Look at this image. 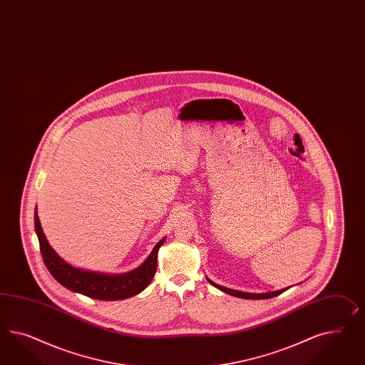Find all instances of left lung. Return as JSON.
I'll return each mask as SVG.
<instances>
[{"instance_id": "8db88e82", "label": "left lung", "mask_w": 365, "mask_h": 365, "mask_svg": "<svg viewBox=\"0 0 365 365\" xmlns=\"http://www.w3.org/2000/svg\"><path fill=\"white\" fill-rule=\"evenodd\" d=\"M208 283H211L212 286L217 287V289L226 292L228 295L237 296V297H242V299H271V297H275V296L280 295L286 291L287 288L283 289H279V291H272V292H264V294H250V292H242V291H237V289H231V288H226V287L219 286L217 283L211 282L210 279H207Z\"/></svg>"}]
</instances>
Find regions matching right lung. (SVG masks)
Here are the masks:
<instances>
[{"instance_id": "1", "label": "right lung", "mask_w": 365, "mask_h": 365, "mask_svg": "<svg viewBox=\"0 0 365 365\" xmlns=\"http://www.w3.org/2000/svg\"><path fill=\"white\" fill-rule=\"evenodd\" d=\"M34 227L40 242L41 255L51 276L70 291L98 300H122L142 292L155 275L158 250L166 240V237L160 239L148 259L138 268L119 275H108L76 268L59 257L49 246V242L42 231L37 211L34 214Z\"/></svg>"}]
</instances>
